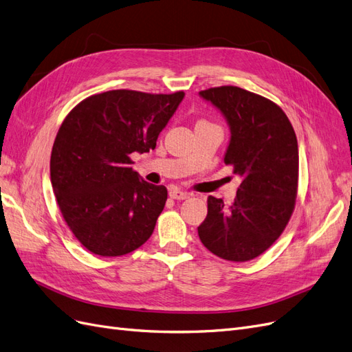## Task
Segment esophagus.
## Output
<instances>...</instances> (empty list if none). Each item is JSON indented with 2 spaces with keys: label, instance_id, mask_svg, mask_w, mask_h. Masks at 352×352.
I'll return each instance as SVG.
<instances>
[{
  "label": "esophagus",
  "instance_id": "34e87169",
  "mask_svg": "<svg viewBox=\"0 0 352 352\" xmlns=\"http://www.w3.org/2000/svg\"><path fill=\"white\" fill-rule=\"evenodd\" d=\"M190 196H191V192L183 191V190H179V188H171V190H169V197L175 199V200H186Z\"/></svg>",
  "mask_w": 352,
  "mask_h": 352
}]
</instances>
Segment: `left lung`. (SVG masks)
Instances as JSON below:
<instances>
[{"label": "left lung", "instance_id": "8db88e82", "mask_svg": "<svg viewBox=\"0 0 352 352\" xmlns=\"http://www.w3.org/2000/svg\"><path fill=\"white\" fill-rule=\"evenodd\" d=\"M230 124L223 162L243 178L234 203L208 197V217L197 228L210 253L248 262L274 244L296 208L298 143L285 112L275 102L236 86L201 90Z\"/></svg>", "mask_w": 352, "mask_h": 352}]
</instances>
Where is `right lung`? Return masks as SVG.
<instances>
[{"label": "right lung", "instance_id": "1", "mask_svg": "<svg viewBox=\"0 0 352 352\" xmlns=\"http://www.w3.org/2000/svg\"><path fill=\"white\" fill-rule=\"evenodd\" d=\"M184 92L118 89L77 104L56 133L51 183L70 231L90 253L117 257L152 235L168 191L131 168V153L156 147Z\"/></svg>", "mask_w": 352, "mask_h": 352}]
</instances>
